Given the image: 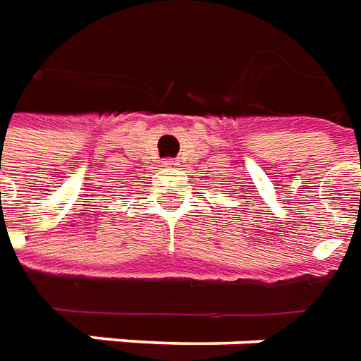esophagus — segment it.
Instances as JSON below:
<instances>
[{
    "instance_id": "1",
    "label": "esophagus",
    "mask_w": 361,
    "mask_h": 361,
    "mask_svg": "<svg viewBox=\"0 0 361 361\" xmlns=\"http://www.w3.org/2000/svg\"><path fill=\"white\" fill-rule=\"evenodd\" d=\"M178 163H176V159H163V167H169V169H173L176 167Z\"/></svg>"
}]
</instances>
